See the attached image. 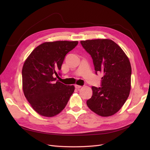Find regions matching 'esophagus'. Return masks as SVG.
<instances>
[{
  "label": "esophagus",
  "instance_id": "obj_1",
  "mask_svg": "<svg viewBox=\"0 0 150 150\" xmlns=\"http://www.w3.org/2000/svg\"><path fill=\"white\" fill-rule=\"evenodd\" d=\"M75 88H76V89H80V88H81V86H79V85L75 84Z\"/></svg>",
  "mask_w": 150,
  "mask_h": 150
}]
</instances>
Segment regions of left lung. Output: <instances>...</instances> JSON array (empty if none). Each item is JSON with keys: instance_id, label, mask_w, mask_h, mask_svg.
Returning a JSON list of instances; mask_svg holds the SVG:
<instances>
[{"instance_id": "1", "label": "left lung", "mask_w": 150, "mask_h": 150, "mask_svg": "<svg viewBox=\"0 0 150 150\" xmlns=\"http://www.w3.org/2000/svg\"><path fill=\"white\" fill-rule=\"evenodd\" d=\"M80 43L91 56L96 74L100 72L104 75L101 87H92V97L86 103L100 116L112 115L121 109L129 95V60L121 47L111 39H92Z\"/></svg>"}]
</instances>
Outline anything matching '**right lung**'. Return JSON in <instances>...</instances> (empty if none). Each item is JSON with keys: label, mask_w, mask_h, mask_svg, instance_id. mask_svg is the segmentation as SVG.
<instances>
[{"label": "right lung", "mask_w": 150, "mask_h": 150, "mask_svg": "<svg viewBox=\"0 0 150 150\" xmlns=\"http://www.w3.org/2000/svg\"><path fill=\"white\" fill-rule=\"evenodd\" d=\"M78 41L47 42L33 50L23 64L22 88L24 96L35 111L42 116L53 117L66 107L75 90L57 81V70L67 53L77 45Z\"/></svg>", "instance_id": "obj_1"}]
</instances>
